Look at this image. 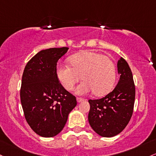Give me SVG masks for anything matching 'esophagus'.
<instances>
[{
  "label": "esophagus",
  "instance_id": "obj_1",
  "mask_svg": "<svg viewBox=\"0 0 156 156\" xmlns=\"http://www.w3.org/2000/svg\"><path fill=\"white\" fill-rule=\"evenodd\" d=\"M83 101V98H77V101L78 102V103H80V102H82Z\"/></svg>",
  "mask_w": 156,
  "mask_h": 156
}]
</instances>
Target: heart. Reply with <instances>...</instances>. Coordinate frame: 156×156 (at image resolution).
<instances>
[{
    "instance_id": "obj_1",
    "label": "heart",
    "mask_w": 156,
    "mask_h": 156,
    "mask_svg": "<svg viewBox=\"0 0 156 156\" xmlns=\"http://www.w3.org/2000/svg\"><path fill=\"white\" fill-rule=\"evenodd\" d=\"M71 66L60 65L56 75L66 90H73L75 84L84 80L77 87L76 93L84 95L93 90L96 95L109 93L113 88L116 79L114 62L108 56L101 53L83 51L69 58Z\"/></svg>"
}]
</instances>
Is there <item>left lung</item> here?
Wrapping results in <instances>:
<instances>
[{
    "instance_id": "8db88e82",
    "label": "left lung",
    "mask_w": 156,
    "mask_h": 156,
    "mask_svg": "<svg viewBox=\"0 0 156 156\" xmlns=\"http://www.w3.org/2000/svg\"><path fill=\"white\" fill-rule=\"evenodd\" d=\"M117 67L120 78L114 90L102 98L89 100V123L102 137L119 134L128 124L133 112L136 88L133 73L123 58L118 61Z\"/></svg>"
}]
</instances>
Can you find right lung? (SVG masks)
Returning a JSON list of instances; mask_svg holds the SVG:
<instances>
[{
    "label": "right lung",
    "mask_w": 156,
    "mask_h": 156,
    "mask_svg": "<svg viewBox=\"0 0 156 156\" xmlns=\"http://www.w3.org/2000/svg\"><path fill=\"white\" fill-rule=\"evenodd\" d=\"M68 47L40 51L25 66L20 87V102L25 119L40 136L50 138L63 129L76 98L59 83L56 71L58 60Z\"/></svg>",
    "instance_id": "1"
}]
</instances>
